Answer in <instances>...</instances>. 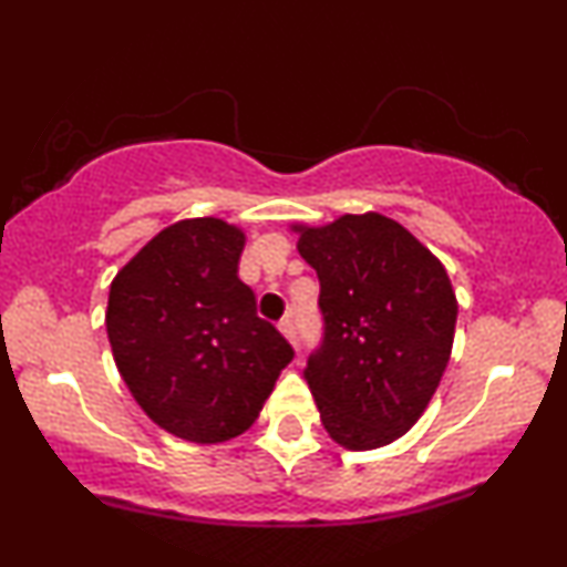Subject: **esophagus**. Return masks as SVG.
<instances>
[{"mask_svg":"<svg viewBox=\"0 0 567 567\" xmlns=\"http://www.w3.org/2000/svg\"><path fill=\"white\" fill-rule=\"evenodd\" d=\"M279 333H282L285 338H288L290 343H296V324H292L290 317H285V320L279 322Z\"/></svg>","mask_w":567,"mask_h":567,"instance_id":"obj_1","label":"esophagus"}]
</instances>
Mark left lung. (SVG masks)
Returning <instances> with one entry per match:
<instances>
[{
    "instance_id": "left-lung-1",
    "label": "left lung",
    "mask_w": 567,
    "mask_h": 567,
    "mask_svg": "<svg viewBox=\"0 0 567 567\" xmlns=\"http://www.w3.org/2000/svg\"><path fill=\"white\" fill-rule=\"evenodd\" d=\"M320 277L322 347L306 362L322 426L373 451L421 419L451 360L455 292L445 266L381 213L292 226Z\"/></svg>"
}]
</instances>
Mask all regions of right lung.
<instances>
[{
  "mask_svg": "<svg viewBox=\"0 0 567 567\" xmlns=\"http://www.w3.org/2000/svg\"><path fill=\"white\" fill-rule=\"evenodd\" d=\"M245 231L186 218L135 252L109 290L106 333L122 381L154 424L216 445L247 432L292 360L237 277Z\"/></svg>",
  "mask_w": 567,
  "mask_h": 567,
  "instance_id": "right-lung-1",
  "label": "right lung"
}]
</instances>
